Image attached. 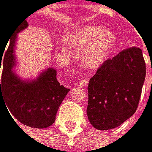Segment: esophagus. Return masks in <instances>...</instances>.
Listing matches in <instances>:
<instances>
[{"mask_svg": "<svg viewBox=\"0 0 152 152\" xmlns=\"http://www.w3.org/2000/svg\"><path fill=\"white\" fill-rule=\"evenodd\" d=\"M88 83H89V82H88V80L87 79H81L80 81H79V85L81 86V87H86L87 85H88Z\"/></svg>", "mask_w": 152, "mask_h": 152, "instance_id": "1", "label": "esophagus"}]
</instances>
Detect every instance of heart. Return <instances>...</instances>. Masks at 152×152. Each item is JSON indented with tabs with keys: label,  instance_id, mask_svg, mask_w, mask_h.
Listing matches in <instances>:
<instances>
[{
	"label": "heart",
	"instance_id": "obj_1",
	"mask_svg": "<svg viewBox=\"0 0 152 152\" xmlns=\"http://www.w3.org/2000/svg\"><path fill=\"white\" fill-rule=\"evenodd\" d=\"M66 41L73 48L86 47L80 53L81 62L88 68H97L107 58L115 44V36L99 26H85L70 31Z\"/></svg>",
	"mask_w": 152,
	"mask_h": 152
}]
</instances>
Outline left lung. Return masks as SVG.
<instances>
[{"label":"left lung","mask_w":152,"mask_h":152,"mask_svg":"<svg viewBox=\"0 0 152 152\" xmlns=\"http://www.w3.org/2000/svg\"><path fill=\"white\" fill-rule=\"evenodd\" d=\"M146 77V63L138 48L122 50L104 61L88 86L87 114L98 130L120 126L137 109Z\"/></svg>","instance_id":"8db88e82"}]
</instances>
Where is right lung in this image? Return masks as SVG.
<instances>
[{"label": "right lung", "mask_w": 152, "mask_h": 152, "mask_svg": "<svg viewBox=\"0 0 152 152\" xmlns=\"http://www.w3.org/2000/svg\"><path fill=\"white\" fill-rule=\"evenodd\" d=\"M27 26L28 22L25 18L13 32L8 48L4 51V54H0V67L2 62L0 101L4 100L6 108L20 123L31 128L43 129L54 123L59 107L70 90L60 84L57 71L52 68H48L37 80L30 83L19 80L13 73L16 35Z\"/></svg>", "instance_id": "add662e5"}]
</instances>
